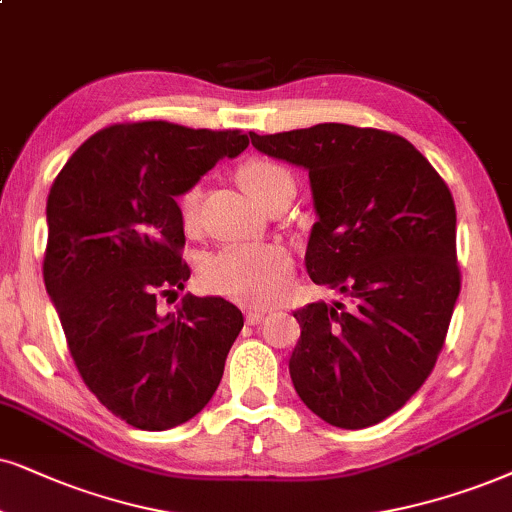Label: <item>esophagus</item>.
<instances>
[{
  "label": "esophagus",
  "instance_id": "34e87169",
  "mask_svg": "<svg viewBox=\"0 0 512 512\" xmlns=\"http://www.w3.org/2000/svg\"><path fill=\"white\" fill-rule=\"evenodd\" d=\"M264 309H245V323H250V326H255V323H260L264 319Z\"/></svg>",
  "mask_w": 512,
  "mask_h": 512
}]
</instances>
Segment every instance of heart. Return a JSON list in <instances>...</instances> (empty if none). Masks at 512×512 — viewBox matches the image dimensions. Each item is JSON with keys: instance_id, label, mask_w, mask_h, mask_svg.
I'll use <instances>...</instances> for the list:
<instances>
[{"instance_id": "heart-1", "label": "heart", "mask_w": 512, "mask_h": 512, "mask_svg": "<svg viewBox=\"0 0 512 512\" xmlns=\"http://www.w3.org/2000/svg\"><path fill=\"white\" fill-rule=\"evenodd\" d=\"M238 184L248 196L262 203L278 181L290 179L281 165L264 158H250L238 165ZM198 184L186 186L177 196L181 224L193 229L198 222ZM293 276V257L278 243H226L205 252L198 262V278L205 290L245 304H269L281 295Z\"/></svg>"}]
</instances>
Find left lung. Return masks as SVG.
I'll return each mask as SVG.
<instances>
[{
	"mask_svg": "<svg viewBox=\"0 0 512 512\" xmlns=\"http://www.w3.org/2000/svg\"><path fill=\"white\" fill-rule=\"evenodd\" d=\"M250 139L309 170L319 222L307 274L352 300L293 312L295 390L335 428L380 423L420 390L444 347L461 293L454 196L411 141L385 129L323 122Z\"/></svg>",
	"mask_w": 512,
	"mask_h": 512,
	"instance_id": "8db88e82",
	"label": "left lung"
}]
</instances>
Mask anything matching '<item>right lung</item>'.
<instances>
[{
  "instance_id": "add662e5",
  "label": "right lung",
  "mask_w": 512,
  "mask_h": 512,
  "mask_svg": "<svg viewBox=\"0 0 512 512\" xmlns=\"http://www.w3.org/2000/svg\"><path fill=\"white\" fill-rule=\"evenodd\" d=\"M248 144L241 129L118 122L84 141L51 184L44 286L84 385L132 428L186 423L222 380L241 309L186 295L163 316L158 297L191 276L179 191Z\"/></svg>"
}]
</instances>
